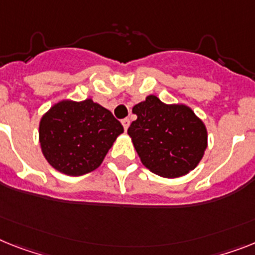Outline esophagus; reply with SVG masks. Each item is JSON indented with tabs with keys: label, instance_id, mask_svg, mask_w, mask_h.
I'll list each match as a JSON object with an SVG mask.
<instances>
[{
	"label": "esophagus",
	"instance_id": "obj_1",
	"mask_svg": "<svg viewBox=\"0 0 255 255\" xmlns=\"http://www.w3.org/2000/svg\"><path fill=\"white\" fill-rule=\"evenodd\" d=\"M129 123H131V122H129V119H128V118H126V119H123V121H122V124H123L124 131H127L128 127H129Z\"/></svg>",
	"mask_w": 255,
	"mask_h": 255
}]
</instances>
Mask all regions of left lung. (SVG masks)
<instances>
[{"mask_svg":"<svg viewBox=\"0 0 255 255\" xmlns=\"http://www.w3.org/2000/svg\"><path fill=\"white\" fill-rule=\"evenodd\" d=\"M128 128L145 167L163 177H179L200 163L207 146L205 124L185 105H166L155 96L134 105Z\"/></svg>","mask_w":255,"mask_h":255,"instance_id":"8db88e82","label":"left lung"}]
</instances>
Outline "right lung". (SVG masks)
Here are the masks:
<instances>
[{
    "mask_svg": "<svg viewBox=\"0 0 255 255\" xmlns=\"http://www.w3.org/2000/svg\"><path fill=\"white\" fill-rule=\"evenodd\" d=\"M123 126L92 100L61 101L41 118L40 144L49 163L70 176L85 175L102 163Z\"/></svg>",
    "mask_w": 255,
    "mask_h": 255,
    "instance_id": "right-lung-1",
    "label": "right lung"
}]
</instances>
